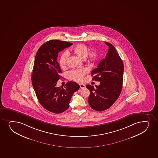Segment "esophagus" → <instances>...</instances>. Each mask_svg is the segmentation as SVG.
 <instances>
[{
  "label": "esophagus",
  "mask_w": 158,
  "mask_h": 158,
  "mask_svg": "<svg viewBox=\"0 0 158 158\" xmlns=\"http://www.w3.org/2000/svg\"><path fill=\"white\" fill-rule=\"evenodd\" d=\"M80 88L81 89H83L84 88H85V85H84V84H80Z\"/></svg>",
  "instance_id": "1"
}]
</instances>
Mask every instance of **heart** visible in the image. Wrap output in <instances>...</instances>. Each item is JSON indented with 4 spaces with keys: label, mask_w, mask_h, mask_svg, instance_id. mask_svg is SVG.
Masks as SVG:
<instances>
[{
    "label": "heart",
    "mask_w": 158,
    "mask_h": 158,
    "mask_svg": "<svg viewBox=\"0 0 158 158\" xmlns=\"http://www.w3.org/2000/svg\"><path fill=\"white\" fill-rule=\"evenodd\" d=\"M89 51L88 47L84 44L77 45L72 49L73 53L78 58L85 60L89 65H92L98 59V53L96 51H92L88 53ZM68 57L69 54L67 52L63 53L60 57L59 63L62 68H64L66 65ZM86 73V71L85 69H75L69 71L67 74L71 80L76 82H82Z\"/></svg>",
    "instance_id": "b5f03b06"
}]
</instances>
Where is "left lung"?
I'll return each mask as SVG.
<instances>
[{"label":"left lung","mask_w":158,"mask_h":158,"mask_svg":"<svg viewBox=\"0 0 158 158\" xmlns=\"http://www.w3.org/2000/svg\"><path fill=\"white\" fill-rule=\"evenodd\" d=\"M109 47L106 56L93 69L92 80L100 82L96 88L86 85L90 92L88 101L92 109L103 111L111 107L120 96L122 88L124 65L114 46L105 42Z\"/></svg>","instance_id":"obj_1"}]
</instances>
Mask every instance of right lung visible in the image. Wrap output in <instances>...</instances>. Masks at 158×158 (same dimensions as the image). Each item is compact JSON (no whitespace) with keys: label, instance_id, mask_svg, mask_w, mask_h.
Returning <instances> with one entry per match:
<instances>
[{"label":"right lung","instance_id":"obj_1","mask_svg":"<svg viewBox=\"0 0 158 158\" xmlns=\"http://www.w3.org/2000/svg\"><path fill=\"white\" fill-rule=\"evenodd\" d=\"M69 42L51 40L38 49L35 59L31 82L38 101L47 111L60 113L69 106L73 93L80 89L74 82H67L63 87H57L62 73L57 61L60 51L72 45Z\"/></svg>","mask_w":158,"mask_h":158}]
</instances>
